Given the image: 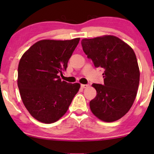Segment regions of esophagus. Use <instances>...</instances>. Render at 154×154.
<instances>
[{"label": "esophagus", "instance_id": "34e87169", "mask_svg": "<svg viewBox=\"0 0 154 154\" xmlns=\"http://www.w3.org/2000/svg\"><path fill=\"white\" fill-rule=\"evenodd\" d=\"M88 85H81V88H87L88 87Z\"/></svg>", "mask_w": 154, "mask_h": 154}]
</instances>
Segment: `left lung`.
Returning a JSON list of instances; mask_svg holds the SVG:
<instances>
[{"label":"left lung","mask_w":154,"mask_h":154,"mask_svg":"<svg viewBox=\"0 0 154 154\" xmlns=\"http://www.w3.org/2000/svg\"><path fill=\"white\" fill-rule=\"evenodd\" d=\"M81 44L94 66L104 70V84L92 85L97 95L90 102L91 110L102 121H116L128 112L137 95L140 70L135 52L113 35L82 39Z\"/></svg>","instance_id":"obj_1"}]
</instances>
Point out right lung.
Masks as SVG:
<instances>
[{
  "label": "right lung",
  "mask_w": 154,
  "mask_h": 154,
  "mask_svg": "<svg viewBox=\"0 0 154 154\" xmlns=\"http://www.w3.org/2000/svg\"><path fill=\"white\" fill-rule=\"evenodd\" d=\"M79 41V38L40 40L19 61L17 84L21 98L29 114L39 122L58 121L80 88L79 83L61 81L59 76L66 69Z\"/></svg>",
  "instance_id": "1"
}]
</instances>
